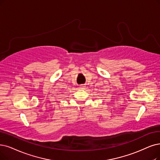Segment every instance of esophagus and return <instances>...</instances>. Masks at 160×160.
<instances>
[{"instance_id": "34e87169", "label": "esophagus", "mask_w": 160, "mask_h": 160, "mask_svg": "<svg viewBox=\"0 0 160 160\" xmlns=\"http://www.w3.org/2000/svg\"><path fill=\"white\" fill-rule=\"evenodd\" d=\"M85 87L83 85H80V87H79V88H81V89H84Z\"/></svg>"}]
</instances>
